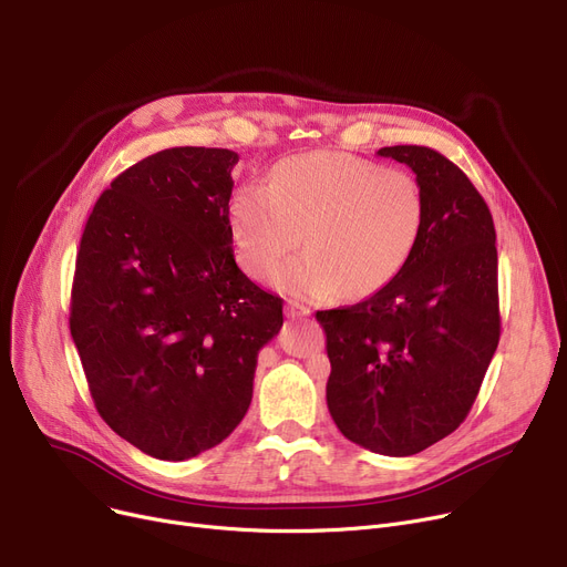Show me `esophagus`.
I'll use <instances>...</instances> for the list:
<instances>
[{
	"mask_svg": "<svg viewBox=\"0 0 567 567\" xmlns=\"http://www.w3.org/2000/svg\"><path fill=\"white\" fill-rule=\"evenodd\" d=\"M310 310L306 306H299V303H287V317L289 319H301V317H308Z\"/></svg>",
	"mask_w": 567,
	"mask_h": 567,
	"instance_id": "1",
	"label": "esophagus"
}]
</instances>
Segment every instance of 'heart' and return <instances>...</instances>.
Segmentation results:
<instances>
[{
	"mask_svg": "<svg viewBox=\"0 0 567 567\" xmlns=\"http://www.w3.org/2000/svg\"><path fill=\"white\" fill-rule=\"evenodd\" d=\"M234 246L250 276H266L301 236L308 250L271 274L303 301L338 291L361 299L389 285L425 227V193L406 169L344 152H312L276 163L266 188L238 186L229 199Z\"/></svg>",
	"mask_w": 567,
	"mask_h": 567,
	"instance_id": "heart-1",
	"label": "heart"
}]
</instances>
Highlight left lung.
I'll return each instance as SVG.
<instances>
[{"label":"left lung","instance_id":"8db88e82","mask_svg":"<svg viewBox=\"0 0 567 567\" xmlns=\"http://www.w3.org/2000/svg\"><path fill=\"white\" fill-rule=\"evenodd\" d=\"M413 169L425 227L402 271L370 299L317 312L338 430L363 449L409 457L455 432L501 336L496 231L468 176L430 146L377 152Z\"/></svg>","mask_w":567,"mask_h":567}]
</instances>
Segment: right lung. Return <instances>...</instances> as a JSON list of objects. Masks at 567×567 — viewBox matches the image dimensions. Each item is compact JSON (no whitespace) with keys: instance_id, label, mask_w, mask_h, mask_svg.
<instances>
[{"instance_id":"add662e5","label":"right lung","mask_w":567,"mask_h":567,"mask_svg":"<svg viewBox=\"0 0 567 567\" xmlns=\"http://www.w3.org/2000/svg\"><path fill=\"white\" fill-rule=\"evenodd\" d=\"M238 156L174 146L118 174L86 220L71 336L101 419L142 453L184 462L225 441L252 400L282 299L236 266Z\"/></svg>"}]
</instances>
